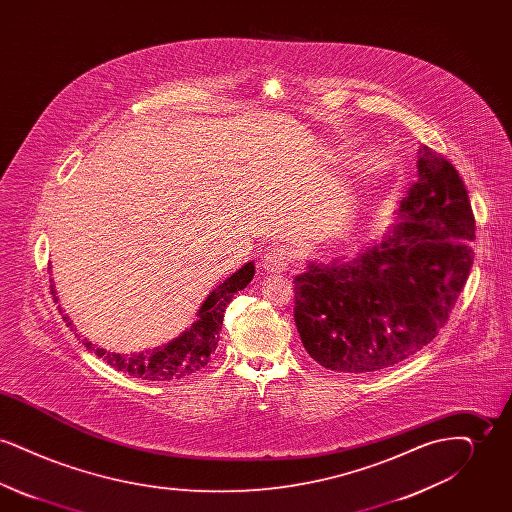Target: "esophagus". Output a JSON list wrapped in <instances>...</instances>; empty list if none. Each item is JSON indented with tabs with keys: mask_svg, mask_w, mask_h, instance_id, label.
<instances>
[{
	"mask_svg": "<svg viewBox=\"0 0 512 512\" xmlns=\"http://www.w3.org/2000/svg\"><path fill=\"white\" fill-rule=\"evenodd\" d=\"M290 261H292V253L284 245L270 247L267 253L261 257V267L267 274H278V272L286 270Z\"/></svg>",
	"mask_w": 512,
	"mask_h": 512,
	"instance_id": "1",
	"label": "esophagus"
}]
</instances>
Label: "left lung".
<instances>
[{
  "label": "left lung",
  "mask_w": 512,
  "mask_h": 512,
  "mask_svg": "<svg viewBox=\"0 0 512 512\" xmlns=\"http://www.w3.org/2000/svg\"><path fill=\"white\" fill-rule=\"evenodd\" d=\"M418 178L382 242L353 259L309 261L293 278V318L307 353L341 374H374L438 336L474 261L468 192L457 169L418 149Z\"/></svg>",
  "instance_id": "8db88e82"
}]
</instances>
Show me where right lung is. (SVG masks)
Listing matches in <instances>:
<instances>
[{
    "instance_id": "add662e5",
    "label": "right lung",
    "mask_w": 512,
    "mask_h": 512,
    "mask_svg": "<svg viewBox=\"0 0 512 512\" xmlns=\"http://www.w3.org/2000/svg\"><path fill=\"white\" fill-rule=\"evenodd\" d=\"M253 274H255V265L245 263L244 267L236 270L232 276H228L201 303L194 324L188 330H184L178 338H174L165 345L147 349L142 353L126 355V353H111L103 347H96L86 338L82 343L88 351L96 353L107 365L126 372L134 378H142L149 382H171V380L186 378L197 370L205 368L211 361V355L215 353L219 343L226 305L232 301L234 293L244 290L245 286L253 280ZM51 293L55 297L53 284H51ZM55 301L59 299L55 297ZM63 320L74 332L73 320L67 315H63Z\"/></svg>"
}]
</instances>
